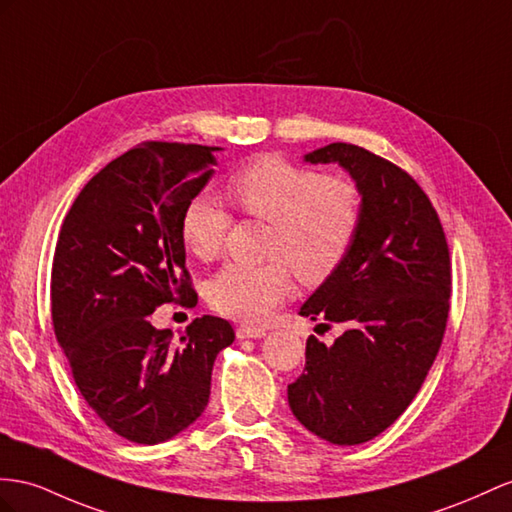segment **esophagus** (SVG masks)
Masks as SVG:
<instances>
[{"label":"esophagus","instance_id":"esophagus-1","mask_svg":"<svg viewBox=\"0 0 512 512\" xmlns=\"http://www.w3.org/2000/svg\"><path fill=\"white\" fill-rule=\"evenodd\" d=\"M235 335H238V339H259V337H264L266 335V331L264 329H255V326H238V329H235Z\"/></svg>","mask_w":512,"mask_h":512}]
</instances>
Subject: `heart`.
Returning a JSON list of instances; mask_svg holds the SVG:
<instances>
[{
  "label": "heart",
  "mask_w": 512,
  "mask_h": 512,
  "mask_svg": "<svg viewBox=\"0 0 512 512\" xmlns=\"http://www.w3.org/2000/svg\"><path fill=\"white\" fill-rule=\"evenodd\" d=\"M227 192L248 216L272 222L270 264L220 270L209 303L229 318L261 324L292 296V270L305 283H322L344 264L361 225V192L342 177H324L281 155H259L235 170ZM231 214L212 194H196L179 220L181 240L199 259L225 248Z\"/></svg>",
  "instance_id": "obj_1"
}]
</instances>
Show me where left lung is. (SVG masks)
<instances>
[{
  "label": "left lung",
  "instance_id": "1",
  "mask_svg": "<svg viewBox=\"0 0 512 512\" xmlns=\"http://www.w3.org/2000/svg\"><path fill=\"white\" fill-rule=\"evenodd\" d=\"M305 162L346 168L363 207L344 264L300 307V316L346 331L333 346L307 339L305 372L287 385V400L313 435L357 445L396 422L437 357L450 251L435 207L400 166L348 142L326 144Z\"/></svg>",
  "mask_w": 512,
  "mask_h": 512
}]
</instances>
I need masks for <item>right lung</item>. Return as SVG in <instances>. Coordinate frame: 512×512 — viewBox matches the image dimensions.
I'll list each match as a JSON object with an SVG mask.
<instances>
[{"label":"right lung","instance_id":"1","mask_svg":"<svg viewBox=\"0 0 512 512\" xmlns=\"http://www.w3.org/2000/svg\"><path fill=\"white\" fill-rule=\"evenodd\" d=\"M218 147L142 142L77 194L51 268V320L75 385L108 428L155 445L196 422L231 324L203 316L177 342L151 313L196 305L181 212L214 175Z\"/></svg>","mask_w":512,"mask_h":512}]
</instances>
